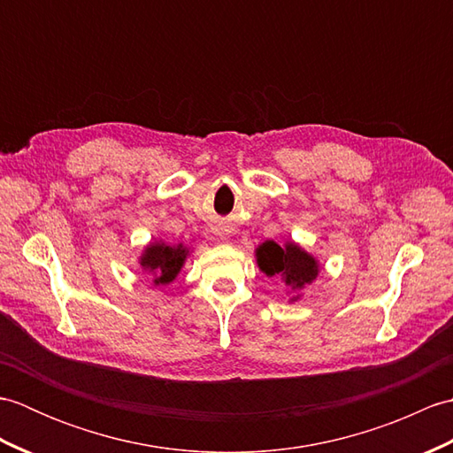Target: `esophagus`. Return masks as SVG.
<instances>
[{"mask_svg":"<svg viewBox=\"0 0 453 453\" xmlns=\"http://www.w3.org/2000/svg\"><path fill=\"white\" fill-rule=\"evenodd\" d=\"M219 239H226V235H221V234H219Z\"/></svg>","mask_w":453,"mask_h":453,"instance_id":"34e87169","label":"esophagus"}]
</instances>
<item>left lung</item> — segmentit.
<instances>
[{"instance_id": "8db88e82", "label": "left lung", "mask_w": 453, "mask_h": 453, "mask_svg": "<svg viewBox=\"0 0 453 453\" xmlns=\"http://www.w3.org/2000/svg\"><path fill=\"white\" fill-rule=\"evenodd\" d=\"M257 263L266 276H280L286 286L294 290H302L305 284H311L319 273L315 258L296 243L280 247L274 242H266L257 249Z\"/></svg>"}]
</instances>
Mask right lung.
Here are the masks:
<instances>
[{"instance_id":"add662e5","label":"right lung","mask_w":453,"mask_h":453,"mask_svg":"<svg viewBox=\"0 0 453 453\" xmlns=\"http://www.w3.org/2000/svg\"><path fill=\"white\" fill-rule=\"evenodd\" d=\"M187 255L188 251L182 245L153 243L146 247L140 265L143 266V271H148L153 276V284L165 286L175 280L182 265H185Z\"/></svg>"}]
</instances>
